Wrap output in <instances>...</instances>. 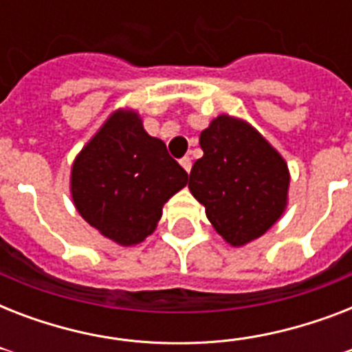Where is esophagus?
<instances>
[{
    "label": "esophagus",
    "instance_id": "esophagus-1",
    "mask_svg": "<svg viewBox=\"0 0 352 352\" xmlns=\"http://www.w3.org/2000/svg\"><path fill=\"white\" fill-rule=\"evenodd\" d=\"M181 166L188 171V173H190V170H192V159H190V157H182Z\"/></svg>",
    "mask_w": 352,
    "mask_h": 352
}]
</instances>
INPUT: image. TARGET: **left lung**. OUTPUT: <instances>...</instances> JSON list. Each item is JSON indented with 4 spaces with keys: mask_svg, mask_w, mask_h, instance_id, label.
<instances>
[{
    "mask_svg": "<svg viewBox=\"0 0 352 352\" xmlns=\"http://www.w3.org/2000/svg\"><path fill=\"white\" fill-rule=\"evenodd\" d=\"M204 155L188 188L230 245L263 235L287 206L289 168L283 157L246 122L221 115L201 133Z\"/></svg>",
    "mask_w": 352,
    "mask_h": 352,
    "instance_id": "8db88e82",
    "label": "left lung"
}]
</instances>
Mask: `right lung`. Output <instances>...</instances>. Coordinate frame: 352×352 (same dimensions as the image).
<instances>
[{"label":"right lung","instance_id":"obj_1","mask_svg":"<svg viewBox=\"0 0 352 352\" xmlns=\"http://www.w3.org/2000/svg\"><path fill=\"white\" fill-rule=\"evenodd\" d=\"M186 182L184 168L144 131L137 113L117 111L74 160L71 192L91 226L131 246L155 230L164 203Z\"/></svg>","mask_w":352,"mask_h":352}]
</instances>
